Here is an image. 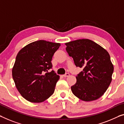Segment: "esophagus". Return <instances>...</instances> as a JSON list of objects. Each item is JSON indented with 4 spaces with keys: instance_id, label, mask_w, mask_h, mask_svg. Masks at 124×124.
Returning <instances> with one entry per match:
<instances>
[{
    "instance_id": "34e87169",
    "label": "esophagus",
    "mask_w": 124,
    "mask_h": 124,
    "mask_svg": "<svg viewBox=\"0 0 124 124\" xmlns=\"http://www.w3.org/2000/svg\"><path fill=\"white\" fill-rule=\"evenodd\" d=\"M69 76H70V74H69V73H66V74H64V75H63V76L64 77H66Z\"/></svg>"
}]
</instances>
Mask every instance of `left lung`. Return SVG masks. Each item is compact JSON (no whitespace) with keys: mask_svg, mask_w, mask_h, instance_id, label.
Wrapping results in <instances>:
<instances>
[{"mask_svg":"<svg viewBox=\"0 0 124 124\" xmlns=\"http://www.w3.org/2000/svg\"><path fill=\"white\" fill-rule=\"evenodd\" d=\"M66 51L76 67L83 71L76 76L71 86L73 93L82 101H91L101 97L112 81L114 66L106 49L88 39L65 43Z\"/></svg>","mask_w":124,"mask_h":124,"instance_id":"left-lung-1","label":"left lung"}]
</instances>
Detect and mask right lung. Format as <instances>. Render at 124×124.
Listing matches in <instances>:
<instances>
[{"label": "right lung", "instance_id": "right-lung-1", "mask_svg": "<svg viewBox=\"0 0 124 124\" xmlns=\"http://www.w3.org/2000/svg\"><path fill=\"white\" fill-rule=\"evenodd\" d=\"M61 44L39 40L19 51L12 68V76L22 97L31 102H42L54 93L59 75L48 70Z\"/></svg>", "mask_w": 124, "mask_h": 124}]
</instances>
